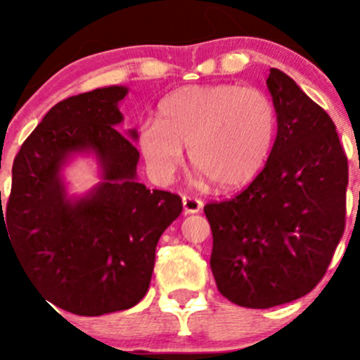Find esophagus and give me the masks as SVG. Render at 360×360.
<instances>
[{"label":"esophagus","mask_w":360,"mask_h":360,"mask_svg":"<svg viewBox=\"0 0 360 360\" xmlns=\"http://www.w3.org/2000/svg\"><path fill=\"white\" fill-rule=\"evenodd\" d=\"M183 208L186 214L198 213L201 212V208H203V201L196 200V198L193 196H183Z\"/></svg>","instance_id":"34e87169"}]
</instances>
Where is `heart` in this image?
<instances>
[{"mask_svg": "<svg viewBox=\"0 0 360 360\" xmlns=\"http://www.w3.org/2000/svg\"><path fill=\"white\" fill-rule=\"evenodd\" d=\"M276 110L266 93L237 84H191L169 93L159 120L137 130V147L148 172L169 183L183 166L184 147L200 176L218 189L250 183L271 154Z\"/></svg>", "mask_w": 360, "mask_h": 360, "instance_id": "1", "label": "heart"}]
</instances>
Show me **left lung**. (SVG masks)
<instances>
[{"label": "left lung", "instance_id": "8db88e82", "mask_svg": "<svg viewBox=\"0 0 360 360\" xmlns=\"http://www.w3.org/2000/svg\"><path fill=\"white\" fill-rule=\"evenodd\" d=\"M266 84L278 120L266 166L233 200L205 206L218 291L245 308L308 295L345 226L349 167L332 118L279 69Z\"/></svg>", "mask_w": 360, "mask_h": 360}]
</instances>
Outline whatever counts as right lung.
<instances>
[{
    "label": "right lung",
    "mask_w": 360,
    "mask_h": 360,
    "mask_svg": "<svg viewBox=\"0 0 360 360\" xmlns=\"http://www.w3.org/2000/svg\"><path fill=\"white\" fill-rule=\"evenodd\" d=\"M127 86L57 103L13 162L0 233L39 291L74 315L122 311L146 296L160 235L183 212L177 194L146 188L139 150L117 128ZM137 140V130L127 131ZM77 155L97 160L101 183L82 197L67 191L63 169Z\"/></svg>",
    "instance_id": "add662e5"
}]
</instances>
